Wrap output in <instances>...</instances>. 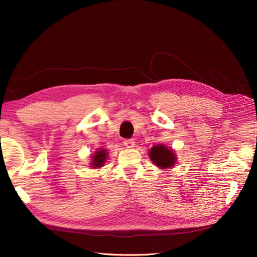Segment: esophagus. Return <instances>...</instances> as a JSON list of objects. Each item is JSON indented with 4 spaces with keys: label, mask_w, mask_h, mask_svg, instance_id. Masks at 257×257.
I'll return each instance as SVG.
<instances>
[{
    "label": "esophagus",
    "mask_w": 257,
    "mask_h": 257,
    "mask_svg": "<svg viewBox=\"0 0 257 257\" xmlns=\"http://www.w3.org/2000/svg\"><path fill=\"white\" fill-rule=\"evenodd\" d=\"M123 144L126 148H133L135 146V142L133 141V139H125Z\"/></svg>",
    "instance_id": "obj_1"
}]
</instances>
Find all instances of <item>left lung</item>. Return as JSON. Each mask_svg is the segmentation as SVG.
Instances as JSON below:
<instances>
[{
    "label": "left lung",
    "mask_w": 257,
    "mask_h": 257,
    "mask_svg": "<svg viewBox=\"0 0 257 257\" xmlns=\"http://www.w3.org/2000/svg\"><path fill=\"white\" fill-rule=\"evenodd\" d=\"M149 153L151 161L162 169L170 168L176 164L177 159L174 151L164 145H158L152 147Z\"/></svg>",
    "instance_id": "1"
}]
</instances>
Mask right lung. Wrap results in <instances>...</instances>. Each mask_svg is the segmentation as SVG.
Segmentation results:
<instances>
[{"instance_id": "obj_1", "label": "right lung", "mask_w": 257, "mask_h": 257, "mask_svg": "<svg viewBox=\"0 0 257 257\" xmlns=\"http://www.w3.org/2000/svg\"><path fill=\"white\" fill-rule=\"evenodd\" d=\"M107 160V150L105 149H98L94 155L92 157L91 165L94 168H99L105 164V161Z\"/></svg>"}]
</instances>
